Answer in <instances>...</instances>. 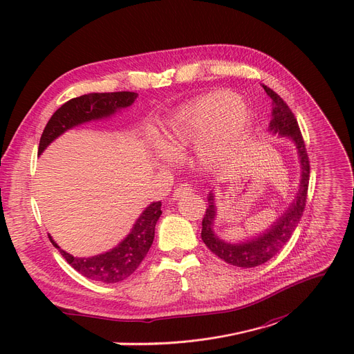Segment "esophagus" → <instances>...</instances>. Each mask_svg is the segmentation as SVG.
Returning a JSON list of instances; mask_svg holds the SVG:
<instances>
[{
    "instance_id": "obj_1",
    "label": "esophagus",
    "mask_w": 354,
    "mask_h": 354,
    "mask_svg": "<svg viewBox=\"0 0 354 354\" xmlns=\"http://www.w3.org/2000/svg\"><path fill=\"white\" fill-rule=\"evenodd\" d=\"M192 189H194L192 185L188 184V182H185V184L178 185V187L175 188V191H174V200H178V198H180V197H184V195L191 194Z\"/></svg>"
}]
</instances>
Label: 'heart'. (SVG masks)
<instances>
[{
    "label": "heart",
    "mask_w": 354,
    "mask_h": 354,
    "mask_svg": "<svg viewBox=\"0 0 354 354\" xmlns=\"http://www.w3.org/2000/svg\"><path fill=\"white\" fill-rule=\"evenodd\" d=\"M248 112L241 100L226 91L200 97L176 112L167 125L172 146H200L201 157L213 163L245 128Z\"/></svg>",
    "instance_id": "obj_1"
}]
</instances>
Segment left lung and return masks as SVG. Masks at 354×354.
Masks as SVG:
<instances>
[{
  "label": "left lung",
  "mask_w": 354,
  "mask_h": 354,
  "mask_svg": "<svg viewBox=\"0 0 354 354\" xmlns=\"http://www.w3.org/2000/svg\"><path fill=\"white\" fill-rule=\"evenodd\" d=\"M267 95L271 97L274 109H272V120L270 122V131L272 133H279L280 136L290 137L299 151L300 165H302V180H300V189L295 203L287 210L267 233L263 236H258L250 242H245L241 245L226 243L217 238V234L213 232V221L216 217V205L213 192L208 194V207L203 217V230L201 238L207 245L208 250L216 254L220 259L226 261L230 266L251 268L267 263L274 255H277L286 242L292 238V234L299 223L300 217H302L305 207H306V197H308V187H309V157L305 146V140L300 133L299 124L292 112V109L274 90L264 86Z\"/></svg>",
  "instance_id": "8db88e82"
}]
</instances>
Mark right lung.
I'll list each match as a JSON object with an SVG mask.
<instances>
[{"instance_id":"1","label":"right lung","mask_w":354,"mask_h":354,"mask_svg":"<svg viewBox=\"0 0 354 354\" xmlns=\"http://www.w3.org/2000/svg\"><path fill=\"white\" fill-rule=\"evenodd\" d=\"M137 96L138 93H134V91H113V93H88L65 102L48 121L41 141H39L37 153L41 154L64 131L78 124L109 116L118 109L133 104ZM160 207V201L150 204L136 221L133 230L120 245L112 251L96 257H73L62 251L50 236L49 241L58 248L67 263L82 276L100 283L122 281L138 268L144 257L147 255L154 239L156 223L162 214Z\"/></svg>"}]
</instances>
